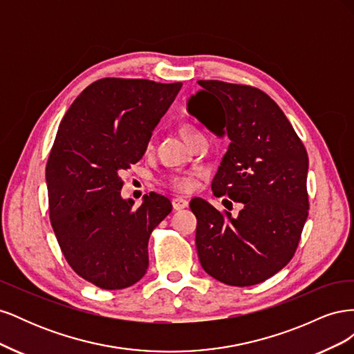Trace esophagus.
<instances>
[{
	"label": "esophagus",
	"mask_w": 354,
	"mask_h": 354,
	"mask_svg": "<svg viewBox=\"0 0 354 354\" xmlns=\"http://www.w3.org/2000/svg\"><path fill=\"white\" fill-rule=\"evenodd\" d=\"M187 205H189V202H187L185 198H174V199H173V208H174L176 211L183 209V208H186Z\"/></svg>",
	"instance_id": "1"
}]
</instances>
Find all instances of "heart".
I'll list each match as a JSON object with an SVG mask.
<instances>
[{"label":"heart","mask_w":354,"mask_h":354,"mask_svg":"<svg viewBox=\"0 0 354 354\" xmlns=\"http://www.w3.org/2000/svg\"><path fill=\"white\" fill-rule=\"evenodd\" d=\"M181 134H183L185 140L187 142L192 136L198 134V131H196V128H194L192 125H185L183 128H181ZM195 176H196L195 171H189V173L169 174L165 178V185L177 192H189L192 187H194Z\"/></svg>","instance_id":"b5f03b06"}]
</instances>
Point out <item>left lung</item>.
I'll use <instances>...</instances> for the list:
<instances>
[{
	"mask_svg": "<svg viewBox=\"0 0 354 354\" xmlns=\"http://www.w3.org/2000/svg\"><path fill=\"white\" fill-rule=\"evenodd\" d=\"M198 84L202 90L189 99V113L230 140L211 189L243 203L233 218L207 201L190 202L199 261L223 283L257 285L283 269L297 251L308 216V156L264 91L223 81Z\"/></svg>",
	"mask_w": 354,
	"mask_h": 354,
	"instance_id": "8db88e82",
	"label": "left lung"
}]
</instances>
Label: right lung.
I'll return each mask as SVG.
<instances>
[{
  "instance_id": "right-lung-1",
  "label": "right lung",
  "mask_w": 354,
  "mask_h": 354,
  "mask_svg": "<svg viewBox=\"0 0 354 354\" xmlns=\"http://www.w3.org/2000/svg\"><path fill=\"white\" fill-rule=\"evenodd\" d=\"M181 85L102 78L60 122L46 168L50 221L75 273L102 289L142 279L151 233L173 209L156 194L134 208L121 198L120 176L142 159Z\"/></svg>"
}]
</instances>
